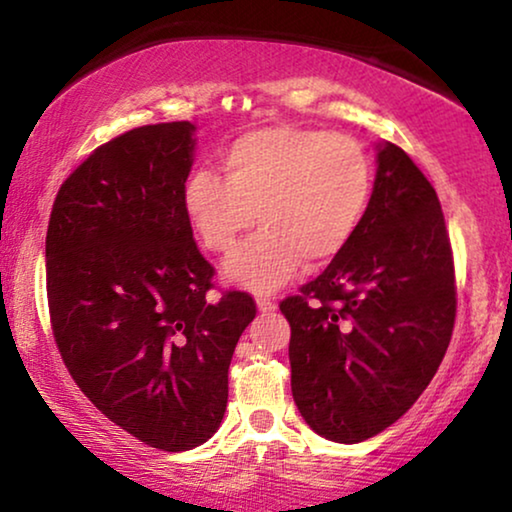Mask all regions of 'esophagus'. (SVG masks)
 I'll use <instances>...</instances> for the list:
<instances>
[{"instance_id":"obj_1","label":"esophagus","mask_w":512,"mask_h":512,"mask_svg":"<svg viewBox=\"0 0 512 512\" xmlns=\"http://www.w3.org/2000/svg\"><path fill=\"white\" fill-rule=\"evenodd\" d=\"M256 303H258V310H261V312H275L277 310V303L270 296H258Z\"/></svg>"}]
</instances>
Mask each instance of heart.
<instances>
[{"label":"heart","mask_w":512,"mask_h":512,"mask_svg":"<svg viewBox=\"0 0 512 512\" xmlns=\"http://www.w3.org/2000/svg\"><path fill=\"white\" fill-rule=\"evenodd\" d=\"M221 172L195 170L184 184V212L214 254L263 228L230 258L226 275L254 291H272L305 265L331 261L363 221L373 170L345 132L298 125L249 130L221 151Z\"/></svg>","instance_id":"1"}]
</instances>
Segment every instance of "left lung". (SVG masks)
I'll list each match as a JSON object with an SVG mask.
<instances>
[{"label":"left lung","mask_w":512,"mask_h":512,"mask_svg":"<svg viewBox=\"0 0 512 512\" xmlns=\"http://www.w3.org/2000/svg\"><path fill=\"white\" fill-rule=\"evenodd\" d=\"M279 310L293 401L319 436L373 438L429 387L452 338L457 279L436 188L401 146H380L347 247Z\"/></svg>","instance_id":"obj_1"}]
</instances>
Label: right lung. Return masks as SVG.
Returning <instances> with one entry per match:
<instances>
[{"label":"right lung","instance_id":"right-lung-1","mask_svg":"<svg viewBox=\"0 0 512 512\" xmlns=\"http://www.w3.org/2000/svg\"><path fill=\"white\" fill-rule=\"evenodd\" d=\"M188 121L97 146L55 195L46 293L55 345L97 410L144 445L193 450L219 429L256 303L214 289L184 212Z\"/></svg>","mask_w":512,"mask_h":512}]
</instances>
